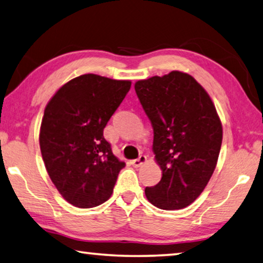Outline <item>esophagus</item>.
<instances>
[{
    "mask_svg": "<svg viewBox=\"0 0 263 263\" xmlns=\"http://www.w3.org/2000/svg\"><path fill=\"white\" fill-rule=\"evenodd\" d=\"M146 161H147V158H146V155H140L139 158L136 159V160H132L131 163L133 167H140L144 164Z\"/></svg>",
    "mask_w": 263,
    "mask_h": 263,
    "instance_id": "34e87169",
    "label": "esophagus"
}]
</instances>
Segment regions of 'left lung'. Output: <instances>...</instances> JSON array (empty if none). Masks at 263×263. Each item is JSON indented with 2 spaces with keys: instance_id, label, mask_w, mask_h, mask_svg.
Wrapping results in <instances>:
<instances>
[{
  "instance_id": "left-lung-1",
  "label": "left lung",
  "mask_w": 263,
  "mask_h": 263,
  "mask_svg": "<svg viewBox=\"0 0 263 263\" xmlns=\"http://www.w3.org/2000/svg\"><path fill=\"white\" fill-rule=\"evenodd\" d=\"M138 99L153 127V152L162 171L154 186H146L149 203L180 210L203 193L219 157L222 126L205 89L191 75L173 70L139 80Z\"/></svg>"
}]
</instances>
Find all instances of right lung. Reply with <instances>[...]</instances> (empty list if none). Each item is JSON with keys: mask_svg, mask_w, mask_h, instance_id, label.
<instances>
[{"mask_svg": "<svg viewBox=\"0 0 263 263\" xmlns=\"http://www.w3.org/2000/svg\"><path fill=\"white\" fill-rule=\"evenodd\" d=\"M131 81L96 74L72 79L44 111L39 145L48 176L69 204L89 209L108 201L125 162L115 157L103 130Z\"/></svg>", "mask_w": 263, "mask_h": 263, "instance_id": "obj_1", "label": "right lung"}]
</instances>
